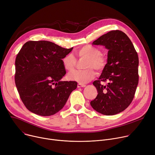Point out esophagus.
Masks as SVG:
<instances>
[{
	"instance_id": "esophagus-1",
	"label": "esophagus",
	"mask_w": 155,
	"mask_h": 155,
	"mask_svg": "<svg viewBox=\"0 0 155 155\" xmlns=\"http://www.w3.org/2000/svg\"><path fill=\"white\" fill-rule=\"evenodd\" d=\"M86 87V85L85 84H80L79 83L78 84V87Z\"/></svg>"
}]
</instances>
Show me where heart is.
<instances>
[{
  "instance_id": "heart-1",
  "label": "heart",
  "mask_w": 155,
  "mask_h": 155,
  "mask_svg": "<svg viewBox=\"0 0 155 155\" xmlns=\"http://www.w3.org/2000/svg\"><path fill=\"white\" fill-rule=\"evenodd\" d=\"M76 55L80 59H86L83 70H76L69 72L68 79L80 84H86L91 81L95 76L96 72L93 69L98 72L103 71L106 66V58L102 55L99 49L90 45H86L78 48L75 51ZM64 68L68 71L73 70L77 64V60L71 54H69L62 60Z\"/></svg>"
}]
</instances>
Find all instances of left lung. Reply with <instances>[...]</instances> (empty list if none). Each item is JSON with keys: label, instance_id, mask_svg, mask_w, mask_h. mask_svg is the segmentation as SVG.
Here are the masks:
<instances>
[{"label": "left lung", "instance_id": "1", "mask_svg": "<svg viewBox=\"0 0 155 155\" xmlns=\"http://www.w3.org/2000/svg\"><path fill=\"white\" fill-rule=\"evenodd\" d=\"M93 44L104 45L108 52L106 68L93 82L98 94L90 104L99 113L114 115L128 107L134 96L139 80L138 54L130 38L119 30L101 35ZM106 81V85L101 83Z\"/></svg>", "mask_w": 155, "mask_h": 155}]
</instances>
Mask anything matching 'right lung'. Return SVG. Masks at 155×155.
<instances>
[{"instance_id":"obj_1","label":"right lung","mask_w":155,"mask_h":155,"mask_svg":"<svg viewBox=\"0 0 155 155\" xmlns=\"http://www.w3.org/2000/svg\"><path fill=\"white\" fill-rule=\"evenodd\" d=\"M47 41H28L15 59V83L27 109L42 116L59 112L64 106L75 81H62L66 74L62 60L72 50Z\"/></svg>"}]
</instances>
